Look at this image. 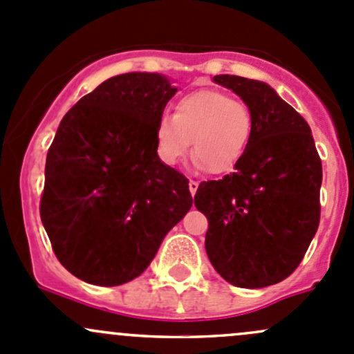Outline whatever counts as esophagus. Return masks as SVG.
Instances as JSON below:
<instances>
[{
  "label": "esophagus",
  "instance_id": "esophagus-1",
  "mask_svg": "<svg viewBox=\"0 0 354 354\" xmlns=\"http://www.w3.org/2000/svg\"><path fill=\"white\" fill-rule=\"evenodd\" d=\"M198 182L196 180H189V191H191V194L194 196L196 194V191H198Z\"/></svg>",
  "mask_w": 354,
  "mask_h": 354
}]
</instances>
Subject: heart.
Wrapping results in <instances>:
<instances>
[{"label": "heart", "instance_id": "obj_1", "mask_svg": "<svg viewBox=\"0 0 354 354\" xmlns=\"http://www.w3.org/2000/svg\"><path fill=\"white\" fill-rule=\"evenodd\" d=\"M254 131L250 106L218 91H194L177 101L174 117L156 120L155 146L165 165H177L191 151L194 165L215 174L236 169L246 155Z\"/></svg>", "mask_w": 354, "mask_h": 354}]
</instances>
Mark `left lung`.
<instances>
[{
  "mask_svg": "<svg viewBox=\"0 0 354 354\" xmlns=\"http://www.w3.org/2000/svg\"><path fill=\"white\" fill-rule=\"evenodd\" d=\"M213 82L250 106L254 131L234 172L196 191L208 218L206 254L229 284L267 288L296 270L317 232L320 156L310 125L268 84L237 75Z\"/></svg>",
  "mask_w": 354,
  "mask_h": 354,
  "instance_id": "8db88e82",
  "label": "left lung"
}]
</instances>
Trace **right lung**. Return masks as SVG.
Returning <instances> with one entry per match:
<instances>
[{"label":"right lung","mask_w":354,"mask_h":354,"mask_svg":"<svg viewBox=\"0 0 354 354\" xmlns=\"http://www.w3.org/2000/svg\"><path fill=\"white\" fill-rule=\"evenodd\" d=\"M176 93L162 73H122L59 122L41 220L59 263L80 281L111 288L139 277L192 206L189 180L155 146L156 120Z\"/></svg>","instance_id":"right-lung-1"}]
</instances>
